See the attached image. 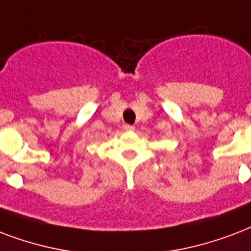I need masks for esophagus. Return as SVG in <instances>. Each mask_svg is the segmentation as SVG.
I'll use <instances>...</instances> for the list:
<instances>
[{
    "label": "esophagus",
    "instance_id": "34e87169",
    "mask_svg": "<svg viewBox=\"0 0 251 251\" xmlns=\"http://www.w3.org/2000/svg\"><path fill=\"white\" fill-rule=\"evenodd\" d=\"M124 129H125L126 131H133V130L135 129V127H134L133 125H125V126H124Z\"/></svg>",
    "mask_w": 251,
    "mask_h": 251
}]
</instances>
